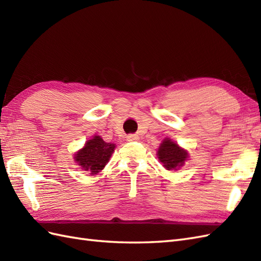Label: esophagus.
<instances>
[{
  "label": "esophagus",
  "mask_w": 261,
  "mask_h": 261,
  "mask_svg": "<svg viewBox=\"0 0 261 261\" xmlns=\"http://www.w3.org/2000/svg\"><path fill=\"white\" fill-rule=\"evenodd\" d=\"M126 140H128V141H138L139 140V137L137 136V135H130V136H128L126 137Z\"/></svg>",
  "instance_id": "34e87169"
}]
</instances>
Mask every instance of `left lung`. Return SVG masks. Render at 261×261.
I'll list each match as a JSON object with an SVG mask.
<instances>
[{
	"label": "left lung",
	"instance_id": "1",
	"mask_svg": "<svg viewBox=\"0 0 261 261\" xmlns=\"http://www.w3.org/2000/svg\"><path fill=\"white\" fill-rule=\"evenodd\" d=\"M158 158L160 162L163 163L166 170H177L183 166L184 162L189 158V153L186 150L179 148L178 144L171 139H164L161 145L159 146Z\"/></svg>",
	"mask_w": 261,
	"mask_h": 261
}]
</instances>
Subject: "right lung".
<instances>
[{"label": "right lung", "mask_w": 261, "mask_h": 261, "mask_svg": "<svg viewBox=\"0 0 261 261\" xmlns=\"http://www.w3.org/2000/svg\"><path fill=\"white\" fill-rule=\"evenodd\" d=\"M115 148L116 144L105 142L100 136H93L85 143L84 148L76 153L73 159L84 171L95 175L103 170L109 162Z\"/></svg>", "instance_id": "obj_1"}]
</instances>
